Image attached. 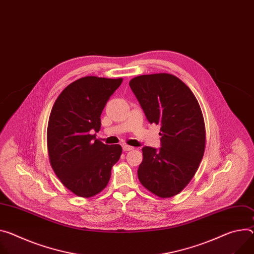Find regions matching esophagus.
<instances>
[{"label": "esophagus", "mask_w": 254, "mask_h": 254, "mask_svg": "<svg viewBox=\"0 0 254 254\" xmlns=\"http://www.w3.org/2000/svg\"><path fill=\"white\" fill-rule=\"evenodd\" d=\"M123 149H124L125 152H127V151L133 150V147H130V146H128V145H124V146H123Z\"/></svg>", "instance_id": "34e87169"}]
</instances>
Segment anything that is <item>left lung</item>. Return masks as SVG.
Masks as SVG:
<instances>
[{
    "mask_svg": "<svg viewBox=\"0 0 254 254\" xmlns=\"http://www.w3.org/2000/svg\"><path fill=\"white\" fill-rule=\"evenodd\" d=\"M150 124L160 125L159 151L144 147L137 169L142 186L167 198L187 188L198 169L205 149V127L197 99L177 77L152 74L129 81Z\"/></svg>",
    "mask_w": 254,
    "mask_h": 254,
    "instance_id": "8db88e82",
    "label": "left lung"
}]
</instances>
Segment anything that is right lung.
<instances>
[{"instance_id":"right-lung-1","label":"right lung","mask_w":254,"mask_h":254,"mask_svg":"<svg viewBox=\"0 0 254 254\" xmlns=\"http://www.w3.org/2000/svg\"><path fill=\"white\" fill-rule=\"evenodd\" d=\"M122 83L123 78L78 79L53 106L47 131L50 163L64 187L78 196L101 192L123 153L121 145H104L93 134L100 129L107 100Z\"/></svg>"}]
</instances>
